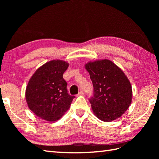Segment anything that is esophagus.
Here are the masks:
<instances>
[{"instance_id": "1", "label": "esophagus", "mask_w": 159, "mask_h": 159, "mask_svg": "<svg viewBox=\"0 0 159 159\" xmlns=\"http://www.w3.org/2000/svg\"><path fill=\"white\" fill-rule=\"evenodd\" d=\"M83 95H84V92L83 91H80V92L77 94V96H83Z\"/></svg>"}]
</instances>
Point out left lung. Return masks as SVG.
I'll return each instance as SVG.
<instances>
[{
    "instance_id": "8db88e82",
    "label": "left lung",
    "mask_w": 159,
    "mask_h": 159,
    "mask_svg": "<svg viewBox=\"0 0 159 159\" xmlns=\"http://www.w3.org/2000/svg\"><path fill=\"white\" fill-rule=\"evenodd\" d=\"M93 86L89 99L94 115L103 121L120 117L130 105L132 86L126 74L109 59L96 60L85 64Z\"/></svg>"
}]
</instances>
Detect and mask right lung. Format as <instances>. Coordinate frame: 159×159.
<instances>
[{"mask_svg": "<svg viewBox=\"0 0 159 159\" xmlns=\"http://www.w3.org/2000/svg\"><path fill=\"white\" fill-rule=\"evenodd\" d=\"M69 63L52 60L39 67L26 86L28 107L35 116L48 121H56L69 109L74 96L67 93L63 75Z\"/></svg>", "mask_w": 159, "mask_h": 159, "instance_id": "obj_1", "label": "right lung"}]
</instances>
